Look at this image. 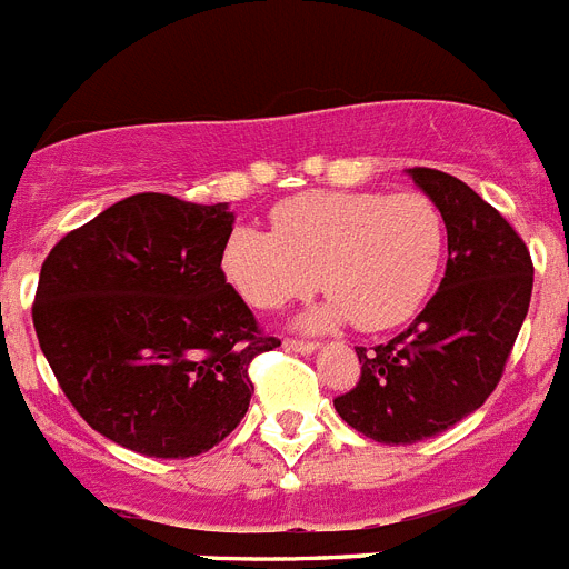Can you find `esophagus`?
<instances>
[{"mask_svg": "<svg viewBox=\"0 0 569 569\" xmlns=\"http://www.w3.org/2000/svg\"><path fill=\"white\" fill-rule=\"evenodd\" d=\"M284 348H288V351H296V353H310V351H317V342H310V339L288 337L284 339Z\"/></svg>", "mask_w": 569, "mask_h": 569, "instance_id": "1", "label": "esophagus"}]
</instances>
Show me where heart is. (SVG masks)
<instances>
[{"instance_id":"obj_1","label":"heart","mask_w":569,"mask_h":569,"mask_svg":"<svg viewBox=\"0 0 569 569\" xmlns=\"http://www.w3.org/2000/svg\"><path fill=\"white\" fill-rule=\"evenodd\" d=\"M270 221L273 230L230 232L224 273L259 310L305 299L322 276L331 302L310 325L397 328L423 308L443 264V212L420 192H302L276 203Z\"/></svg>"}]
</instances>
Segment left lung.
I'll return each mask as SVG.
<instances>
[{
	"label": "left lung",
	"instance_id": "obj_1",
	"mask_svg": "<svg viewBox=\"0 0 569 569\" xmlns=\"http://www.w3.org/2000/svg\"><path fill=\"white\" fill-rule=\"evenodd\" d=\"M443 212L449 261L440 290L391 342L357 348L359 382L333 400L377 443L435 437L483 406L503 377L532 296V259L501 212L440 169H409Z\"/></svg>",
	"mask_w": 569,
	"mask_h": 569
}]
</instances>
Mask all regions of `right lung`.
I'll list each match as a JSON object with an SVG mask.
<instances>
[{"instance_id":"obj_1","label":"right lung","mask_w":569,"mask_h":569,"mask_svg":"<svg viewBox=\"0 0 569 569\" xmlns=\"http://www.w3.org/2000/svg\"><path fill=\"white\" fill-rule=\"evenodd\" d=\"M230 232L227 203L140 192L42 261L31 313L62 395L146 458L221 443L250 406V362L281 345L221 270Z\"/></svg>"}]
</instances>
